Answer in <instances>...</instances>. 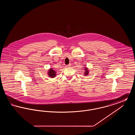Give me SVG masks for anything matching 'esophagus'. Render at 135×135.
<instances>
[{
	"label": "esophagus",
	"instance_id": "1",
	"mask_svg": "<svg viewBox=\"0 0 135 135\" xmlns=\"http://www.w3.org/2000/svg\"><path fill=\"white\" fill-rule=\"evenodd\" d=\"M71 67V65H67L66 66V67L67 68H70Z\"/></svg>",
	"mask_w": 135,
	"mask_h": 135
}]
</instances>
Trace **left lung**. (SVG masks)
I'll use <instances>...</instances> for the list:
<instances>
[{
	"label": "left lung",
	"instance_id": "8db88e82",
	"mask_svg": "<svg viewBox=\"0 0 135 135\" xmlns=\"http://www.w3.org/2000/svg\"><path fill=\"white\" fill-rule=\"evenodd\" d=\"M84 71H85V72H84V75H88L89 74V70H88V69L87 68H85V69H84Z\"/></svg>",
	"mask_w": 135,
	"mask_h": 135
}]
</instances>
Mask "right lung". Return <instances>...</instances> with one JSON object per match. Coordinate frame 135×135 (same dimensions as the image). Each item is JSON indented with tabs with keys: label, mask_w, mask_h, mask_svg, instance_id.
I'll return each mask as SVG.
<instances>
[{
	"label": "right lung",
	"mask_w": 135,
	"mask_h": 135,
	"mask_svg": "<svg viewBox=\"0 0 135 135\" xmlns=\"http://www.w3.org/2000/svg\"><path fill=\"white\" fill-rule=\"evenodd\" d=\"M47 73H48V75H49V77H51V78H54L56 76V72L54 70H53L51 68L49 70Z\"/></svg>",
	"instance_id": "1"
}]
</instances>
